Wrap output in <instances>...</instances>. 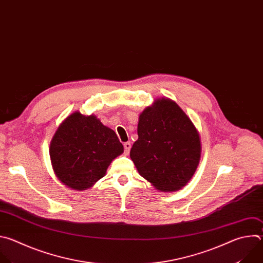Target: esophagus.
I'll return each mask as SVG.
<instances>
[{"instance_id":"34e87169","label":"esophagus","mask_w":263,"mask_h":263,"mask_svg":"<svg viewBox=\"0 0 263 263\" xmlns=\"http://www.w3.org/2000/svg\"><path fill=\"white\" fill-rule=\"evenodd\" d=\"M130 148H132V144H130V142H126V143H124V152H125L126 154H128V153H129Z\"/></svg>"}]
</instances>
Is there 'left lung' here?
<instances>
[{"instance_id":"1","label":"left lung","mask_w":263,"mask_h":263,"mask_svg":"<svg viewBox=\"0 0 263 263\" xmlns=\"http://www.w3.org/2000/svg\"><path fill=\"white\" fill-rule=\"evenodd\" d=\"M130 159L139 174L161 192H176L195 174L201 157L198 129L178 104L157 98L139 116Z\"/></svg>"}]
</instances>
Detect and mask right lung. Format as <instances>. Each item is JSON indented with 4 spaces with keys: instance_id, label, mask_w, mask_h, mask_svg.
Wrapping results in <instances>:
<instances>
[{
    "instance_id": "right-lung-1",
    "label": "right lung",
    "mask_w": 263,
    "mask_h": 263,
    "mask_svg": "<svg viewBox=\"0 0 263 263\" xmlns=\"http://www.w3.org/2000/svg\"><path fill=\"white\" fill-rule=\"evenodd\" d=\"M123 150L116 133L95 115L74 112L52 137L49 156L52 170L63 184L85 191L106 175L112 161Z\"/></svg>"
}]
</instances>
